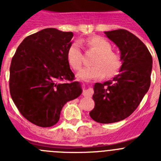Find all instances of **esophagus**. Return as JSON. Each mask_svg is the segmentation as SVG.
<instances>
[{"instance_id":"34e87169","label":"esophagus","mask_w":161,"mask_h":161,"mask_svg":"<svg viewBox=\"0 0 161 161\" xmlns=\"http://www.w3.org/2000/svg\"><path fill=\"white\" fill-rule=\"evenodd\" d=\"M83 96L85 97H92L93 93V90L92 89H86L83 90Z\"/></svg>"}]
</instances>
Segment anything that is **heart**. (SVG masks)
<instances>
[{
  "instance_id": "1",
  "label": "heart",
  "mask_w": 161,
  "mask_h": 161,
  "mask_svg": "<svg viewBox=\"0 0 161 161\" xmlns=\"http://www.w3.org/2000/svg\"><path fill=\"white\" fill-rule=\"evenodd\" d=\"M86 47L97 52L93 61L94 66L85 67L78 73V77L85 80L102 79L104 76H114L121 67L120 56L112 52V46L106 38L95 36L85 42ZM84 55L78 42H73L68 47L67 59L71 68L79 70L83 63Z\"/></svg>"
}]
</instances>
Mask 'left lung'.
Masks as SVG:
<instances>
[{"instance_id":"obj_1","label":"left lung","mask_w":161,"mask_h":161,"mask_svg":"<svg viewBox=\"0 0 161 161\" xmlns=\"http://www.w3.org/2000/svg\"><path fill=\"white\" fill-rule=\"evenodd\" d=\"M121 52L120 72L112 80L96 83L94 108L89 115L100 123H113L129 117L148 91L153 57L139 38L126 30L106 31Z\"/></svg>"}]
</instances>
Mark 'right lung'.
<instances>
[{"label":"right lung","mask_w":161,"mask_h":161,"mask_svg":"<svg viewBox=\"0 0 161 161\" xmlns=\"http://www.w3.org/2000/svg\"><path fill=\"white\" fill-rule=\"evenodd\" d=\"M73 33L47 28L21 42L11 61L9 91L19 112L33 124L50 127L62 108L81 94L67 59Z\"/></svg>","instance_id":"add662e5"}]
</instances>
